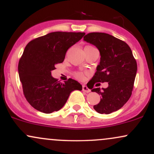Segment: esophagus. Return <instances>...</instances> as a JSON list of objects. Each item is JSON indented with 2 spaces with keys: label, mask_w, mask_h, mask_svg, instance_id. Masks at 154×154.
I'll return each mask as SVG.
<instances>
[{
  "label": "esophagus",
  "mask_w": 154,
  "mask_h": 154,
  "mask_svg": "<svg viewBox=\"0 0 154 154\" xmlns=\"http://www.w3.org/2000/svg\"><path fill=\"white\" fill-rule=\"evenodd\" d=\"M82 91L85 92V93H90V92H91V90H90L86 85H82Z\"/></svg>",
  "instance_id": "34e87169"
}]
</instances>
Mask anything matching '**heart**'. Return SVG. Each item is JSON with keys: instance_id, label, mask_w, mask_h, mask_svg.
I'll list each match as a JSON object with an SVG mask.
<instances>
[{"instance_id": "b5f03b06", "label": "heart", "mask_w": 154, "mask_h": 154, "mask_svg": "<svg viewBox=\"0 0 154 154\" xmlns=\"http://www.w3.org/2000/svg\"><path fill=\"white\" fill-rule=\"evenodd\" d=\"M93 48H95L92 46H86L85 48V49H93ZM75 76L76 78L79 79V80H83V79H85V73H83V72H76L75 74Z\"/></svg>"}]
</instances>
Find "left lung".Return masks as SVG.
Masks as SVG:
<instances>
[{
  "label": "left lung",
  "mask_w": 154,
  "mask_h": 154,
  "mask_svg": "<svg viewBox=\"0 0 154 154\" xmlns=\"http://www.w3.org/2000/svg\"><path fill=\"white\" fill-rule=\"evenodd\" d=\"M84 40L95 45L100 55L97 71L91 80L93 87L95 82L109 84L102 91L100 88L91 90L101 95L100 102L93 108L99 114H111L121 109L131 96L137 62L128 44L112 35L91 32L84 37Z\"/></svg>",
  "instance_id": "left-lung-1"
}]
</instances>
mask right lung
<instances>
[{"mask_svg": "<svg viewBox=\"0 0 154 154\" xmlns=\"http://www.w3.org/2000/svg\"><path fill=\"white\" fill-rule=\"evenodd\" d=\"M85 32H54L31 40L19 60L18 72L26 100L39 111L51 114L66 103L73 91H82L77 81L63 83L51 76L56 64L62 63L67 50L80 40Z\"/></svg>", "mask_w": 154, "mask_h": 154, "instance_id": "add662e5", "label": "right lung"}]
</instances>
